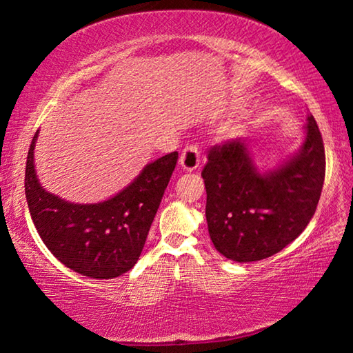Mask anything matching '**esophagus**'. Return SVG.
<instances>
[{"label":"esophagus","instance_id":"obj_1","mask_svg":"<svg viewBox=\"0 0 353 353\" xmlns=\"http://www.w3.org/2000/svg\"><path fill=\"white\" fill-rule=\"evenodd\" d=\"M179 163H181L185 171H194L201 163V151L196 145H188L181 154V159H179Z\"/></svg>","mask_w":353,"mask_h":353}]
</instances>
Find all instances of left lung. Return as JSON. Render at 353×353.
Instances as JSON below:
<instances>
[{
  "label": "left lung",
  "mask_w": 353,
  "mask_h": 353,
  "mask_svg": "<svg viewBox=\"0 0 353 353\" xmlns=\"http://www.w3.org/2000/svg\"><path fill=\"white\" fill-rule=\"evenodd\" d=\"M302 148L277 168L256 170L246 141L210 148L202 170L205 216L214 248L238 263L277 254L305 230L325 177L324 141L308 115Z\"/></svg>",
  "instance_id": "left-lung-1"
}]
</instances>
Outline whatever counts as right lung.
I'll return each mask as SVG.
<instances>
[{"mask_svg":"<svg viewBox=\"0 0 353 353\" xmlns=\"http://www.w3.org/2000/svg\"><path fill=\"white\" fill-rule=\"evenodd\" d=\"M35 132L28 152L25 193L41 241L65 266L92 279L132 270L176 168L177 151L146 165L134 182L98 204H73L41 187L34 168Z\"/></svg>","mask_w":353,"mask_h":353,"instance_id":"1","label":"right lung"}]
</instances>
